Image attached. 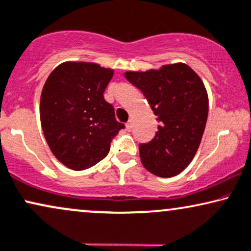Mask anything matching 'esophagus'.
Here are the masks:
<instances>
[{"mask_svg":"<svg viewBox=\"0 0 251 251\" xmlns=\"http://www.w3.org/2000/svg\"><path fill=\"white\" fill-rule=\"evenodd\" d=\"M125 126H126V129H127V131H131V129H132V123H131V120L126 123Z\"/></svg>","mask_w":251,"mask_h":251,"instance_id":"obj_1","label":"esophagus"}]
</instances>
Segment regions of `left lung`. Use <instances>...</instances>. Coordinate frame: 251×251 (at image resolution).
Here are the masks:
<instances>
[{
    "mask_svg": "<svg viewBox=\"0 0 251 251\" xmlns=\"http://www.w3.org/2000/svg\"><path fill=\"white\" fill-rule=\"evenodd\" d=\"M124 75L142 91L160 123L153 140L139 146L142 164L158 177L178 175L195 157L207 120L201 78L183 62Z\"/></svg>",
    "mask_w": 251,
    "mask_h": 251,
    "instance_id": "1",
    "label": "left lung"
}]
</instances>
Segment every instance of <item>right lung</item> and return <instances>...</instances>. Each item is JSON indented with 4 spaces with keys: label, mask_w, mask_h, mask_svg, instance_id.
<instances>
[{
    "label": "right lung",
    "mask_w": 251,
    "mask_h": 251,
    "mask_svg": "<svg viewBox=\"0 0 251 251\" xmlns=\"http://www.w3.org/2000/svg\"><path fill=\"white\" fill-rule=\"evenodd\" d=\"M113 69L66 61L50 73L40 96V123L47 145L63 166L84 170L103 160L112 138L125 127L104 100Z\"/></svg>",
    "instance_id": "1"
}]
</instances>
